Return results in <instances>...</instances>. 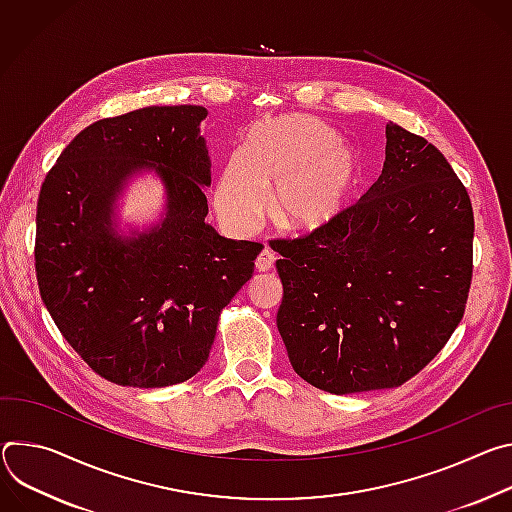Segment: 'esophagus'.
<instances>
[{
	"label": "esophagus",
	"mask_w": 512,
	"mask_h": 512,
	"mask_svg": "<svg viewBox=\"0 0 512 512\" xmlns=\"http://www.w3.org/2000/svg\"><path fill=\"white\" fill-rule=\"evenodd\" d=\"M274 260H276V256H274L268 248H264V250L258 254V258H256V270H258V272H268V270L274 266Z\"/></svg>",
	"instance_id": "obj_1"
}]
</instances>
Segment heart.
I'll list each match as a JSON object with an SVG mask.
<instances>
[{"label": "heart", "mask_w": 512, "mask_h": 512, "mask_svg": "<svg viewBox=\"0 0 512 512\" xmlns=\"http://www.w3.org/2000/svg\"><path fill=\"white\" fill-rule=\"evenodd\" d=\"M354 183V154L337 144L327 124L280 116L256 124L244 150L227 156L215 185V209L227 225L250 230L264 215L274 185V219L291 232H315L344 209Z\"/></svg>", "instance_id": "obj_1"}]
</instances>
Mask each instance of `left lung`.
<instances>
[{"instance_id":"obj_1","label":"left lung","mask_w":512,"mask_h":512,"mask_svg":"<svg viewBox=\"0 0 512 512\" xmlns=\"http://www.w3.org/2000/svg\"><path fill=\"white\" fill-rule=\"evenodd\" d=\"M472 244V201L445 156L386 124L378 181L319 230L270 240L293 370L331 394L411 380L464 317Z\"/></svg>"}]
</instances>
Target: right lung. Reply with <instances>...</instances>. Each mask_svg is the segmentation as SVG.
I'll use <instances>...</instances> for the list:
<instances>
[{
	"label": "right lung",
	"instance_id": "right-lung-1",
	"mask_svg": "<svg viewBox=\"0 0 512 512\" xmlns=\"http://www.w3.org/2000/svg\"><path fill=\"white\" fill-rule=\"evenodd\" d=\"M205 118L201 105H154L99 120L42 183L34 244L42 303L83 362L113 384L162 388L195 376L223 307L252 278L264 248L221 238L205 223ZM142 167L163 179L167 217L122 241L110 207Z\"/></svg>",
	"mask_w": 512,
	"mask_h": 512
}]
</instances>
